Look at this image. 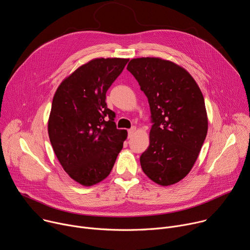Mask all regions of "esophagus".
I'll list each match as a JSON object with an SVG mask.
<instances>
[{
	"label": "esophagus",
	"mask_w": 250,
	"mask_h": 250,
	"mask_svg": "<svg viewBox=\"0 0 250 250\" xmlns=\"http://www.w3.org/2000/svg\"><path fill=\"white\" fill-rule=\"evenodd\" d=\"M135 131H136V127L135 126H132L131 128H129L128 129V137H131L134 134Z\"/></svg>",
	"instance_id": "esophagus-1"
}]
</instances>
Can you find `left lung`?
I'll use <instances>...</instances> for the list:
<instances>
[{
    "instance_id": "left-lung-1",
    "label": "left lung",
    "mask_w": 250,
    "mask_h": 250,
    "mask_svg": "<svg viewBox=\"0 0 250 250\" xmlns=\"http://www.w3.org/2000/svg\"><path fill=\"white\" fill-rule=\"evenodd\" d=\"M126 69L148 99L150 144L140 156L144 174L167 187L192 169L206 138L205 102L193 77L182 66L160 58L132 59Z\"/></svg>"
}]
</instances>
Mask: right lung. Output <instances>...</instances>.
Listing matches in <instances>:
<instances>
[{
  "instance_id": "1",
  "label": "right lung",
  "mask_w": 250,
  "mask_h": 250,
  "mask_svg": "<svg viewBox=\"0 0 250 250\" xmlns=\"http://www.w3.org/2000/svg\"><path fill=\"white\" fill-rule=\"evenodd\" d=\"M128 59H94L79 66L58 87L52 103L48 133L65 173L91 187L106 179L123 149L127 131L118 129L108 109L107 90Z\"/></svg>"
}]
</instances>
